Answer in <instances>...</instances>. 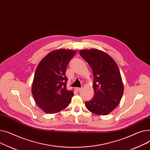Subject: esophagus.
Instances as JSON below:
<instances>
[{
    "instance_id": "esophagus-1",
    "label": "esophagus",
    "mask_w": 150,
    "mask_h": 150,
    "mask_svg": "<svg viewBox=\"0 0 150 150\" xmlns=\"http://www.w3.org/2000/svg\"><path fill=\"white\" fill-rule=\"evenodd\" d=\"M75 90L77 92H79V91H81L82 90V88H76Z\"/></svg>"
}]
</instances>
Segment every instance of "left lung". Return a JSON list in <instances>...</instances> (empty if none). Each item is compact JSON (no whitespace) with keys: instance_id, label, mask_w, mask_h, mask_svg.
I'll list each match as a JSON object with an SVG mask.
<instances>
[{"instance_id":"8db88e82","label":"left lung","mask_w":150,"mask_h":150,"mask_svg":"<svg viewBox=\"0 0 150 150\" xmlns=\"http://www.w3.org/2000/svg\"><path fill=\"white\" fill-rule=\"evenodd\" d=\"M81 56L91 68L93 98L85 102L86 108L97 115H107L119 104L124 86L119 67L106 52L97 49L81 50Z\"/></svg>"}]
</instances>
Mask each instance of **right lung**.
I'll list each match as a JSON object with an SVG mask.
<instances>
[{
	"label": "right lung",
	"mask_w": 150,
	"mask_h": 150,
	"mask_svg": "<svg viewBox=\"0 0 150 150\" xmlns=\"http://www.w3.org/2000/svg\"><path fill=\"white\" fill-rule=\"evenodd\" d=\"M76 54L74 50L58 49L50 52L38 64L31 92L36 105L45 113L62 111L71 102L74 93L67 90L65 73L68 62Z\"/></svg>",
	"instance_id": "obj_1"
}]
</instances>
